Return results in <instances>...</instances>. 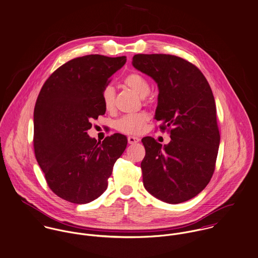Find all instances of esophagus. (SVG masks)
I'll return each instance as SVG.
<instances>
[{"label": "esophagus", "instance_id": "34e87169", "mask_svg": "<svg viewBox=\"0 0 258 258\" xmlns=\"http://www.w3.org/2000/svg\"><path fill=\"white\" fill-rule=\"evenodd\" d=\"M127 142H128L130 144H135V143L140 142V139H139V138H136V137H128V138H127Z\"/></svg>", "mask_w": 258, "mask_h": 258}]
</instances>
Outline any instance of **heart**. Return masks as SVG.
<instances>
[{"label":"heart","instance_id":"obj_1","mask_svg":"<svg viewBox=\"0 0 258 258\" xmlns=\"http://www.w3.org/2000/svg\"><path fill=\"white\" fill-rule=\"evenodd\" d=\"M123 83L142 98L148 96L151 90L147 80L138 73H132L127 75L124 78ZM115 95L114 87L108 85L104 88L102 93V101L105 109L108 112H112L115 108ZM146 120L147 115L145 114L124 115L116 121V128L123 134L139 135L143 133Z\"/></svg>","mask_w":258,"mask_h":258}]
</instances>
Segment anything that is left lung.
<instances>
[{
	"mask_svg": "<svg viewBox=\"0 0 258 258\" xmlns=\"http://www.w3.org/2000/svg\"><path fill=\"white\" fill-rule=\"evenodd\" d=\"M133 66L158 86L154 118L170 127L171 141L162 146L145 137L142 143L143 186L168 204L190 200L210 182L220 145L214 95L200 70L169 54H136Z\"/></svg>",
	"mask_w": 258,
	"mask_h": 258,
	"instance_id": "8db88e82",
	"label": "left lung"
}]
</instances>
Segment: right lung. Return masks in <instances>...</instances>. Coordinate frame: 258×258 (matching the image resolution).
<instances>
[{"instance_id": "right-lung-1", "label": "right lung", "mask_w": 258, "mask_h": 258, "mask_svg": "<svg viewBox=\"0 0 258 258\" xmlns=\"http://www.w3.org/2000/svg\"><path fill=\"white\" fill-rule=\"evenodd\" d=\"M126 62L125 56L91 54L66 62L45 81L33 112V147L45 180L58 197L86 204L108 187L127 139L120 134L102 143L87 131L105 115L103 90Z\"/></svg>"}]
</instances>
